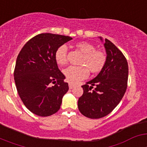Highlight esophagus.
Masks as SVG:
<instances>
[{"instance_id":"1","label":"esophagus","mask_w":147,"mask_h":147,"mask_svg":"<svg viewBox=\"0 0 147 147\" xmlns=\"http://www.w3.org/2000/svg\"><path fill=\"white\" fill-rule=\"evenodd\" d=\"M69 85V88H70V89H72V88H74L75 87L74 84H73V83H71V82L69 83V85Z\"/></svg>"}]
</instances>
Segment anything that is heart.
<instances>
[{
    "label": "heart",
    "mask_w": 147,
    "mask_h": 147,
    "mask_svg": "<svg viewBox=\"0 0 147 147\" xmlns=\"http://www.w3.org/2000/svg\"><path fill=\"white\" fill-rule=\"evenodd\" d=\"M76 48L83 54L79 64L80 66H70L63 73L66 80L71 83H76L82 80L89 74H98L102 71L107 62V54L101 49H96L93 44L88 42H80L76 44ZM54 59L59 65L64 66L67 64V47L62 45L57 49Z\"/></svg>",
    "instance_id": "b5f03b06"
}]
</instances>
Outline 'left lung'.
Returning <instances> with one entry per match:
<instances>
[{"mask_svg": "<svg viewBox=\"0 0 147 147\" xmlns=\"http://www.w3.org/2000/svg\"><path fill=\"white\" fill-rule=\"evenodd\" d=\"M102 39V38H101ZM107 62L102 71L83 85L78 108L90 119H100L112 112L124 96L127 88L128 63L123 53L105 39Z\"/></svg>", "mask_w": 147, "mask_h": 147, "instance_id": "obj_1", "label": "left lung"}]
</instances>
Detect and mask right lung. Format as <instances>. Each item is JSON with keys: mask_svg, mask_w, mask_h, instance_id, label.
<instances>
[{"mask_svg": "<svg viewBox=\"0 0 147 147\" xmlns=\"http://www.w3.org/2000/svg\"><path fill=\"white\" fill-rule=\"evenodd\" d=\"M71 40L65 35L39 34L18 54L14 71L17 90L24 105L35 115L49 116L60 108L69 88L54 54L59 46Z\"/></svg>", "mask_w": 147, "mask_h": 147, "instance_id": "1", "label": "right lung"}]
</instances>
